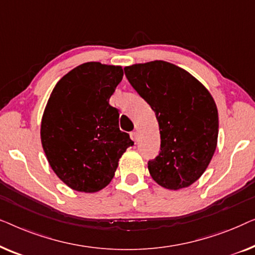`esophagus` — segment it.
Listing matches in <instances>:
<instances>
[{"label": "esophagus", "mask_w": 255, "mask_h": 255, "mask_svg": "<svg viewBox=\"0 0 255 255\" xmlns=\"http://www.w3.org/2000/svg\"><path fill=\"white\" fill-rule=\"evenodd\" d=\"M129 135H130V138L132 139V141H136V139H137V132L136 131H131Z\"/></svg>", "instance_id": "34e87169"}]
</instances>
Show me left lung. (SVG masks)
Returning <instances> with one entry per match:
<instances>
[{
  "label": "left lung",
  "mask_w": 255,
  "mask_h": 255,
  "mask_svg": "<svg viewBox=\"0 0 255 255\" xmlns=\"http://www.w3.org/2000/svg\"><path fill=\"white\" fill-rule=\"evenodd\" d=\"M125 75L158 120L160 151L148 162L150 175L167 189L188 187L216 150L218 112L213 97L188 71L165 61L132 64Z\"/></svg>",
  "instance_id": "obj_1"
}]
</instances>
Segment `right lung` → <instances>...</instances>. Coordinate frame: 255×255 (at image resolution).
<instances>
[{
	"instance_id": "right-lung-1",
	"label": "right lung",
	"mask_w": 255,
	"mask_h": 255,
	"mask_svg": "<svg viewBox=\"0 0 255 255\" xmlns=\"http://www.w3.org/2000/svg\"><path fill=\"white\" fill-rule=\"evenodd\" d=\"M124 76L120 66L81 64L53 89L41 120V144L52 170L67 186L95 193L110 184L131 146L109 104Z\"/></svg>"
}]
</instances>
